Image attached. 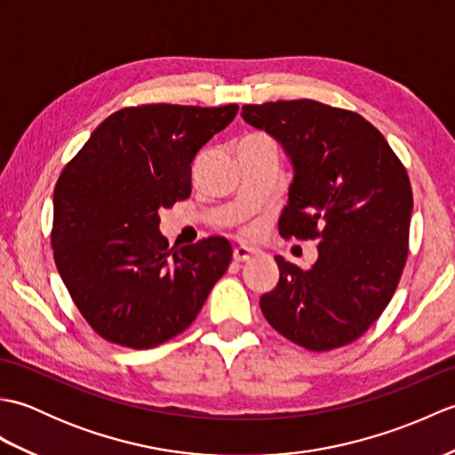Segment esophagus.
Returning a JSON list of instances; mask_svg holds the SVG:
<instances>
[{
    "mask_svg": "<svg viewBox=\"0 0 455 455\" xmlns=\"http://www.w3.org/2000/svg\"><path fill=\"white\" fill-rule=\"evenodd\" d=\"M254 256H256V250H254V248L235 246V252H233L235 262H248V259L254 258Z\"/></svg>",
    "mask_w": 455,
    "mask_h": 455,
    "instance_id": "esophagus-1",
    "label": "esophagus"
}]
</instances>
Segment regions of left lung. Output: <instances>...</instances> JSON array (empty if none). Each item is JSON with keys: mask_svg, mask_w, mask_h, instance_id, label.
<instances>
[{"mask_svg": "<svg viewBox=\"0 0 455 455\" xmlns=\"http://www.w3.org/2000/svg\"><path fill=\"white\" fill-rule=\"evenodd\" d=\"M243 119L293 164L283 238L318 240L301 269L275 256L279 282L259 299L267 323L313 352L354 342L389 305L409 254L412 189L370 121L313 100L244 105Z\"/></svg>", "mask_w": 455, "mask_h": 455, "instance_id": "8db88e82", "label": "left lung"}]
</instances>
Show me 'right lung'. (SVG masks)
<instances>
[{"mask_svg":"<svg viewBox=\"0 0 455 455\" xmlns=\"http://www.w3.org/2000/svg\"><path fill=\"white\" fill-rule=\"evenodd\" d=\"M238 105L152 103L109 115L54 188L51 243L72 301L108 342L147 350L196 321L233 258L227 238L173 250L160 211L189 197L197 152Z\"/></svg>","mask_w":455,"mask_h":455,"instance_id":"1","label":"right lung"}]
</instances>
